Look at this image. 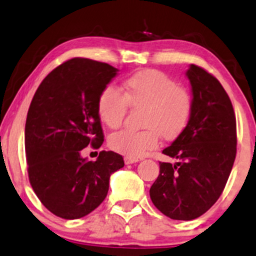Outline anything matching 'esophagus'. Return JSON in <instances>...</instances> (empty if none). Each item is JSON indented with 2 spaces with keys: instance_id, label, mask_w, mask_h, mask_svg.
Segmentation results:
<instances>
[{
  "instance_id": "esophagus-1",
  "label": "esophagus",
  "mask_w": 256,
  "mask_h": 256,
  "mask_svg": "<svg viewBox=\"0 0 256 256\" xmlns=\"http://www.w3.org/2000/svg\"><path fill=\"white\" fill-rule=\"evenodd\" d=\"M138 159H135V158H128V156H124V162L126 165H130V164H134V162H138Z\"/></svg>"
}]
</instances>
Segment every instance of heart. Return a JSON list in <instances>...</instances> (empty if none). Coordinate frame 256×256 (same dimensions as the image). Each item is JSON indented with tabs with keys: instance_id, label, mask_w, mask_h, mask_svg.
Returning <instances> with one entry per match:
<instances>
[{
	"instance_id": "b5f03b06",
	"label": "heart",
	"mask_w": 256,
	"mask_h": 256,
	"mask_svg": "<svg viewBox=\"0 0 256 256\" xmlns=\"http://www.w3.org/2000/svg\"><path fill=\"white\" fill-rule=\"evenodd\" d=\"M123 94L114 86L100 94L97 110L110 128H118L124 120L128 106L142 108V130H121L109 138L116 153L128 158H140L159 144L160 135L172 140L184 130L192 112V94L188 88L176 84L162 71H138L122 85Z\"/></svg>"
}]
</instances>
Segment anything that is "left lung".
I'll return each mask as SVG.
<instances>
[{"mask_svg": "<svg viewBox=\"0 0 256 256\" xmlns=\"http://www.w3.org/2000/svg\"><path fill=\"white\" fill-rule=\"evenodd\" d=\"M192 112L178 138L162 150L178 162H159L150 186L153 204L172 220H191L206 212L222 194L236 156V118L218 80L190 65Z\"/></svg>", "mask_w": 256, "mask_h": 256, "instance_id": "8db88e82", "label": "left lung"}]
</instances>
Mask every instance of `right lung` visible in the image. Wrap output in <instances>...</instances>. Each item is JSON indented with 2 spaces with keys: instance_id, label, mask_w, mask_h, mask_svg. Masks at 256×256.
I'll return each mask as SVG.
<instances>
[{
  "instance_id": "right-lung-1",
  "label": "right lung",
  "mask_w": 256,
  "mask_h": 256,
  "mask_svg": "<svg viewBox=\"0 0 256 256\" xmlns=\"http://www.w3.org/2000/svg\"><path fill=\"white\" fill-rule=\"evenodd\" d=\"M118 70L86 58L62 62L46 76L28 109L24 148L28 176L41 203L65 220L86 216L106 197L110 176L124 166L120 154L102 150L96 162L82 156L102 146L97 102Z\"/></svg>"
}]
</instances>
